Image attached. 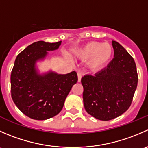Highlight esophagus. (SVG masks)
Instances as JSON below:
<instances>
[{
	"label": "esophagus",
	"instance_id": "34e87169",
	"mask_svg": "<svg viewBox=\"0 0 148 148\" xmlns=\"http://www.w3.org/2000/svg\"><path fill=\"white\" fill-rule=\"evenodd\" d=\"M77 77H78V82H81V79H82V77L81 73L77 72Z\"/></svg>",
	"mask_w": 148,
	"mask_h": 148
}]
</instances>
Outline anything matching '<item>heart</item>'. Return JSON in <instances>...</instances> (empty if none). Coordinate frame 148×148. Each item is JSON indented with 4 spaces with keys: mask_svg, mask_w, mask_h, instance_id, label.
<instances>
[{
    "mask_svg": "<svg viewBox=\"0 0 148 148\" xmlns=\"http://www.w3.org/2000/svg\"><path fill=\"white\" fill-rule=\"evenodd\" d=\"M113 53L111 45L99 42H90L83 46L78 51L79 58L83 61H87L88 66L94 71H97L107 64Z\"/></svg>",
    "mask_w": 148,
    "mask_h": 148,
    "instance_id": "b5f03b06",
    "label": "heart"
}]
</instances>
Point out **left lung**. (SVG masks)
<instances>
[{
  "label": "left lung",
  "mask_w": 148,
  "mask_h": 148,
  "mask_svg": "<svg viewBox=\"0 0 148 148\" xmlns=\"http://www.w3.org/2000/svg\"><path fill=\"white\" fill-rule=\"evenodd\" d=\"M112 46L114 57L107 66L81 80L85 110L103 121L116 118L129 109L138 82L132 56L117 41H112Z\"/></svg>",
  "instance_id": "obj_1"
}]
</instances>
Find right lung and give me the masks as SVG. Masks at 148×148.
<instances>
[{
    "label": "right lung",
    "mask_w": 148,
    "mask_h": 148,
    "mask_svg": "<svg viewBox=\"0 0 148 148\" xmlns=\"http://www.w3.org/2000/svg\"><path fill=\"white\" fill-rule=\"evenodd\" d=\"M62 41H36L17 56L10 74V93L13 102L25 115L44 120L59 114L71 87L78 81L76 71L58 74L50 71L40 75L36 62L48 51L57 49Z\"/></svg>",
    "instance_id": "right-lung-1"
}]
</instances>
